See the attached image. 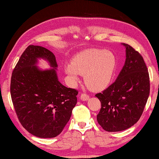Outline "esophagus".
<instances>
[{
  "instance_id": "34e87169",
  "label": "esophagus",
  "mask_w": 159,
  "mask_h": 159,
  "mask_svg": "<svg viewBox=\"0 0 159 159\" xmlns=\"http://www.w3.org/2000/svg\"><path fill=\"white\" fill-rule=\"evenodd\" d=\"M89 99V97L87 94H85V93H83L80 95V99L82 101H88Z\"/></svg>"
}]
</instances>
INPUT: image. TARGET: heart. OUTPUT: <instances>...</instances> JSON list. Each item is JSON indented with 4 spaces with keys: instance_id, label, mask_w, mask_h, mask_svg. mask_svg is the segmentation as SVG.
<instances>
[{
    "instance_id": "obj_1",
    "label": "heart",
    "mask_w": 159,
    "mask_h": 159,
    "mask_svg": "<svg viewBox=\"0 0 159 159\" xmlns=\"http://www.w3.org/2000/svg\"><path fill=\"white\" fill-rule=\"evenodd\" d=\"M117 60L115 55L105 49L89 48L76 54L65 71L72 82L83 74L85 85L93 90L104 89L111 83L116 71Z\"/></svg>"
}]
</instances>
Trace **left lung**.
Returning <instances> with one entry per match:
<instances>
[{
  "mask_svg": "<svg viewBox=\"0 0 159 159\" xmlns=\"http://www.w3.org/2000/svg\"><path fill=\"white\" fill-rule=\"evenodd\" d=\"M126 48L125 65L115 81L97 97L102 108L98 123L106 131L116 132L134 125L143 114L149 95V76L141 55L131 46Z\"/></svg>",
  "mask_w": 159,
  "mask_h": 159,
  "instance_id": "left-lung-1",
  "label": "left lung"
}]
</instances>
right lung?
<instances>
[{
  "label": "right lung",
  "instance_id": "obj_1",
  "mask_svg": "<svg viewBox=\"0 0 159 159\" xmlns=\"http://www.w3.org/2000/svg\"><path fill=\"white\" fill-rule=\"evenodd\" d=\"M51 69L36 66L38 59ZM54 54L46 48L30 45L20 57L11 78L10 93L21 125L34 136L55 138L62 131L77 103L78 91L58 80Z\"/></svg>",
  "mask_w": 159,
  "mask_h": 159
}]
</instances>
